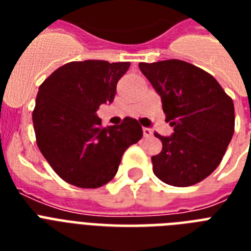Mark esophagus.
<instances>
[{
	"label": "esophagus",
	"mask_w": 251,
	"mask_h": 251,
	"mask_svg": "<svg viewBox=\"0 0 251 251\" xmlns=\"http://www.w3.org/2000/svg\"><path fill=\"white\" fill-rule=\"evenodd\" d=\"M143 135L145 137H152V130L149 127H143Z\"/></svg>",
	"instance_id": "1"
}]
</instances>
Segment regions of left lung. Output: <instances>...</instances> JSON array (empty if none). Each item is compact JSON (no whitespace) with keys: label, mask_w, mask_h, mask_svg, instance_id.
<instances>
[{"label":"left lung","mask_w":251,"mask_h":251,"mask_svg":"<svg viewBox=\"0 0 251 251\" xmlns=\"http://www.w3.org/2000/svg\"><path fill=\"white\" fill-rule=\"evenodd\" d=\"M139 69L161 96L165 121L175 133L161 137L153 173L172 186H191L222 163L234 133V105L218 80L181 60L141 62Z\"/></svg>","instance_id":"1"}]
</instances>
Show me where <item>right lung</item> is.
Here are the masks:
<instances>
[{"mask_svg": "<svg viewBox=\"0 0 251 251\" xmlns=\"http://www.w3.org/2000/svg\"><path fill=\"white\" fill-rule=\"evenodd\" d=\"M130 62L73 61L39 87L32 112L37 147L52 169L70 185L96 189L113 178L122 155L143 135L139 122L101 127L96 110L112 102Z\"/></svg>", "mask_w": 251, "mask_h": 251, "instance_id": "obj_1", "label": "right lung"}]
</instances>
